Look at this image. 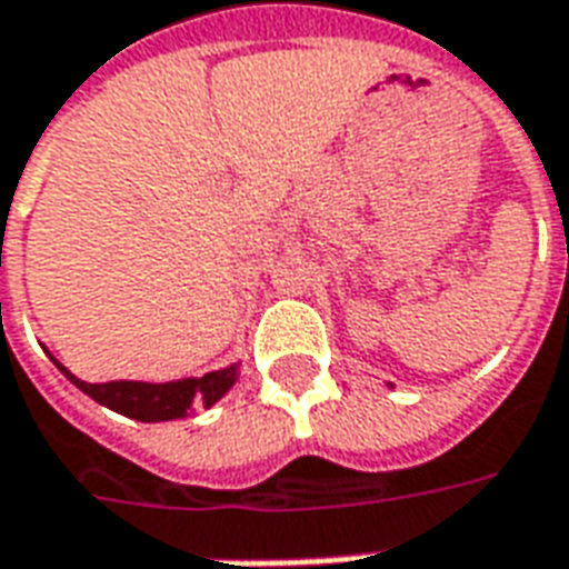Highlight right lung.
<instances>
[{
  "mask_svg": "<svg viewBox=\"0 0 569 569\" xmlns=\"http://www.w3.org/2000/svg\"><path fill=\"white\" fill-rule=\"evenodd\" d=\"M53 359V356H50ZM53 365L69 377L83 395H90L92 401L102 407L123 413L138 422H171V419H183L192 403L201 407H213L222 395L234 386L238 380V365L229 368L210 370L204 377H187V380L171 382H138V380H113V382H83L78 380L71 370H66L60 361Z\"/></svg>",
  "mask_w": 569,
  "mask_h": 569,
  "instance_id": "obj_1",
  "label": "right lung"
}]
</instances>
